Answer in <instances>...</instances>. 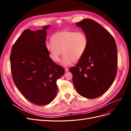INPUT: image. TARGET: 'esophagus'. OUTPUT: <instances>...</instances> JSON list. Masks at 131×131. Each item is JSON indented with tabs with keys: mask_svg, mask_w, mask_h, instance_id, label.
<instances>
[{
	"mask_svg": "<svg viewBox=\"0 0 131 131\" xmlns=\"http://www.w3.org/2000/svg\"><path fill=\"white\" fill-rule=\"evenodd\" d=\"M65 71H66V72H68V71H69V69H68V68H66L65 69Z\"/></svg>",
	"mask_w": 131,
	"mask_h": 131,
	"instance_id": "34e87169",
	"label": "esophagus"
}]
</instances>
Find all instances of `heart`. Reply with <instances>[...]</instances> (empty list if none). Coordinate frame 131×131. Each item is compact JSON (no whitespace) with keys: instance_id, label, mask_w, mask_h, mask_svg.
I'll use <instances>...</instances> for the list:
<instances>
[{"instance_id":"obj_1","label":"heart","mask_w":131,"mask_h":131,"mask_svg":"<svg viewBox=\"0 0 131 131\" xmlns=\"http://www.w3.org/2000/svg\"><path fill=\"white\" fill-rule=\"evenodd\" d=\"M51 41L46 45L51 59L58 63L63 54L62 63L65 66L80 60L88 46V38L81 31L66 29L58 31L52 35Z\"/></svg>"}]
</instances>
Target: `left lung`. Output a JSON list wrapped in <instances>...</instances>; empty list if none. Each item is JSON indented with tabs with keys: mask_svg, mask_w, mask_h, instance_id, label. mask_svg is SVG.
Returning a JSON list of instances; mask_svg holds the SVG:
<instances>
[{
	"mask_svg": "<svg viewBox=\"0 0 131 131\" xmlns=\"http://www.w3.org/2000/svg\"><path fill=\"white\" fill-rule=\"evenodd\" d=\"M76 25L86 34L88 46L76 66L69 70L79 94L94 99L104 94L115 79L117 46L109 31L93 19L86 18Z\"/></svg>",
	"mask_w": 131,
	"mask_h": 131,
	"instance_id": "8db88e82",
	"label": "left lung"
}]
</instances>
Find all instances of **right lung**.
<instances>
[{
	"label": "right lung",
	"instance_id": "right-lung-1",
	"mask_svg": "<svg viewBox=\"0 0 131 131\" xmlns=\"http://www.w3.org/2000/svg\"><path fill=\"white\" fill-rule=\"evenodd\" d=\"M50 26L36 31L25 30L13 46L10 57L15 84L28 101L38 105L53 100L56 81L65 72L51 59L47 50L46 30Z\"/></svg>",
	"mask_w": 131,
	"mask_h": 131
}]
</instances>
